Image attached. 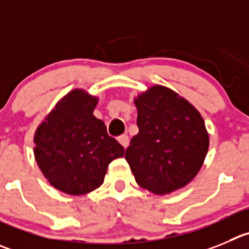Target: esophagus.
<instances>
[{"instance_id": "34e87169", "label": "esophagus", "mask_w": 249, "mask_h": 249, "mask_svg": "<svg viewBox=\"0 0 249 249\" xmlns=\"http://www.w3.org/2000/svg\"><path fill=\"white\" fill-rule=\"evenodd\" d=\"M118 141L120 142V145L123 146V147L126 148L127 145H129V138H127V135H122L118 138Z\"/></svg>"}]
</instances>
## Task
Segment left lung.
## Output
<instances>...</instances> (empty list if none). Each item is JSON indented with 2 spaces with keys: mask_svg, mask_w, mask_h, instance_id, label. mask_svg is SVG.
I'll use <instances>...</instances> for the list:
<instances>
[{
  "mask_svg": "<svg viewBox=\"0 0 249 249\" xmlns=\"http://www.w3.org/2000/svg\"><path fill=\"white\" fill-rule=\"evenodd\" d=\"M139 134L125 160L136 183L157 195L185 187L200 171L209 134L198 109L177 92L155 85L134 98Z\"/></svg>",
  "mask_w": 249,
  "mask_h": 249,
  "instance_id": "left-lung-1",
  "label": "left lung"
}]
</instances>
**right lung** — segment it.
Returning <instances> with one entry per match:
<instances>
[{"label": "right lung", "instance_id": "add662e5", "mask_svg": "<svg viewBox=\"0 0 249 249\" xmlns=\"http://www.w3.org/2000/svg\"><path fill=\"white\" fill-rule=\"evenodd\" d=\"M98 97L75 88L62 97L34 134V157L55 189L83 195L103 184L113 160L124 147L93 115Z\"/></svg>", "mask_w": 249, "mask_h": 249}]
</instances>
